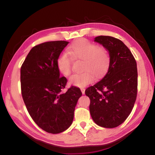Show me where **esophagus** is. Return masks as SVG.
<instances>
[{
  "label": "esophagus",
  "instance_id": "esophagus-1",
  "mask_svg": "<svg viewBox=\"0 0 155 155\" xmlns=\"http://www.w3.org/2000/svg\"><path fill=\"white\" fill-rule=\"evenodd\" d=\"M81 92H82L83 94H85V88H81Z\"/></svg>",
  "mask_w": 155,
  "mask_h": 155
}]
</instances>
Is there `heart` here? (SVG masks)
I'll return each mask as SVG.
<instances>
[{
	"instance_id": "1",
	"label": "heart",
	"mask_w": 155,
	"mask_h": 155,
	"mask_svg": "<svg viewBox=\"0 0 155 155\" xmlns=\"http://www.w3.org/2000/svg\"><path fill=\"white\" fill-rule=\"evenodd\" d=\"M68 53L76 59L83 60V69L85 71L74 74L69 78L70 85L83 87L91 83L96 78L106 74L110 64V54L103 47H98L85 39L73 42L68 48ZM72 60L68 54L62 53L57 60V66L61 74L68 76L72 72Z\"/></svg>"
}]
</instances>
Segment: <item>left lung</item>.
<instances>
[{"label": "left lung", "instance_id": "8db88e82", "mask_svg": "<svg viewBox=\"0 0 155 155\" xmlns=\"http://www.w3.org/2000/svg\"><path fill=\"white\" fill-rule=\"evenodd\" d=\"M94 41L103 45L110 54L107 74L101 81L86 89L90 99V111L96 124L115 128L127 120L134 107L137 94V63L121 40L101 35Z\"/></svg>", "mask_w": 155, "mask_h": 155}]
</instances>
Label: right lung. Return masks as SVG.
I'll return each mask as SVG.
<instances>
[{"label": "right lung", "mask_w": 155, "mask_h": 155, "mask_svg": "<svg viewBox=\"0 0 155 155\" xmlns=\"http://www.w3.org/2000/svg\"><path fill=\"white\" fill-rule=\"evenodd\" d=\"M68 44L51 41L36 45L20 69L21 93L28 114L39 127L52 134L72 124L75 107L82 95L74 86L61 92L68 81L60 77L57 60Z\"/></svg>", "instance_id": "add662e5"}]
</instances>
